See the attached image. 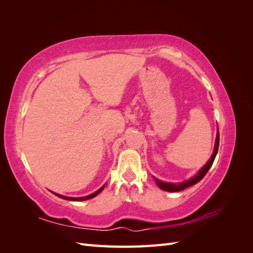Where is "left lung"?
Instances as JSON below:
<instances>
[{
	"mask_svg": "<svg viewBox=\"0 0 253 253\" xmlns=\"http://www.w3.org/2000/svg\"><path fill=\"white\" fill-rule=\"evenodd\" d=\"M218 144H219V133H218V128H217V133H216V139H215V144H214V151H213V154L211 155L210 159L208 160V163H207L202 169L198 171V173L193 176L192 178H190L189 180L186 181H182V182H177V183H172V182H165L159 180L156 177H153L154 180L156 181V185L164 191H168V192H178V191L181 190H185L188 187H191L195 185L198 181H201L203 179L204 176L207 174V172L209 171V169L211 168L214 159H215V156L217 154V151H218Z\"/></svg>",
	"mask_w": 253,
	"mask_h": 253,
	"instance_id": "1",
	"label": "left lung"
}]
</instances>
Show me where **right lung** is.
<instances>
[{"instance_id": "add662e5", "label": "right lung", "mask_w": 253, "mask_h": 253, "mask_svg": "<svg viewBox=\"0 0 253 253\" xmlns=\"http://www.w3.org/2000/svg\"><path fill=\"white\" fill-rule=\"evenodd\" d=\"M103 188H104V186H103V187H101V188L99 189L98 191H96L95 193H93V194H89V195H87V196H83V197H68V196H63V195H60V194H57V193H53V194L57 195L58 197L63 198V200H67V201H75V202H80V201H86V200H89V198H93V197H95L96 195H98L99 193L101 192V191L103 190Z\"/></svg>"}]
</instances>
